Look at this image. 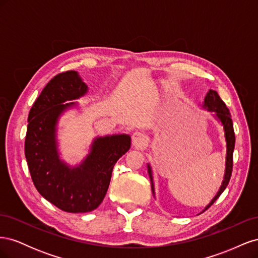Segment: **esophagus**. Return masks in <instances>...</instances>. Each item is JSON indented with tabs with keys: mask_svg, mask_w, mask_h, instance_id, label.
Listing matches in <instances>:
<instances>
[{
	"mask_svg": "<svg viewBox=\"0 0 258 258\" xmlns=\"http://www.w3.org/2000/svg\"><path fill=\"white\" fill-rule=\"evenodd\" d=\"M131 141H132V144H134L136 147L142 148L147 143V138H146V136L141 134V132L136 131V132H134V134H132Z\"/></svg>",
	"mask_w": 258,
	"mask_h": 258,
	"instance_id": "1",
	"label": "esophagus"
}]
</instances>
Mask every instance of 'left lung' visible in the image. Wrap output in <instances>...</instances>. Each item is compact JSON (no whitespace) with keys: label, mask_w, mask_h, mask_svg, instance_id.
<instances>
[{"label":"left lung","mask_w":258,"mask_h":258,"mask_svg":"<svg viewBox=\"0 0 258 258\" xmlns=\"http://www.w3.org/2000/svg\"><path fill=\"white\" fill-rule=\"evenodd\" d=\"M202 108L205 110L212 112L215 119L221 122L224 129L225 134V141H226V161H225V173L222 185L220 186V189L216 192L214 198L211 200L210 204L202 210V212H205L207 209H209L212 206L215 200L221 196L222 192L225 190L226 187H227L229 179L231 176V171H232V154H233V148H235V132H233V124L231 120V115L229 113L228 107L223 102V100L218 96V93L215 90L210 89L207 93V96L202 102ZM147 172L150 175L151 184H152V191L155 197V185H154V177H153V171L150 166V163H147ZM200 212V213H202Z\"/></svg>","instance_id":"1"}]
</instances>
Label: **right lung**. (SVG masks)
Segmentation results:
<instances>
[{"instance_id": "1", "label": "right lung", "mask_w": 258, "mask_h": 258, "mask_svg": "<svg viewBox=\"0 0 258 258\" xmlns=\"http://www.w3.org/2000/svg\"><path fill=\"white\" fill-rule=\"evenodd\" d=\"M87 92L88 86L76 71L60 73L45 86L28 117L25 154L32 181L46 200L70 213L90 212L101 205L115 163L131 145L126 134L96 137L79 165L70 166L60 158V117L79 105L73 100Z\"/></svg>"}]
</instances>
